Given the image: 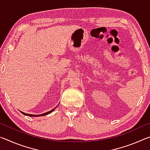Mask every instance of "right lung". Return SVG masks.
I'll return each instance as SVG.
<instances>
[{
  "mask_svg": "<svg viewBox=\"0 0 150 150\" xmlns=\"http://www.w3.org/2000/svg\"><path fill=\"white\" fill-rule=\"evenodd\" d=\"M56 107H57V106H56ZM56 107H55V108H53L52 110H50V111L44 113V114H42V115H30V114L24 113V112H22V111H20V112H22V114H23V115H26V116H34V117H35V116H45V115H48V114H50L51 112H52L54 111L55 108H56Z\"/></svg>",
  "mask_w": 150,
  "mask_h": 150,
  "instance_id": "right-lung-1",
  "label": "right lung"
}]
</instances>
